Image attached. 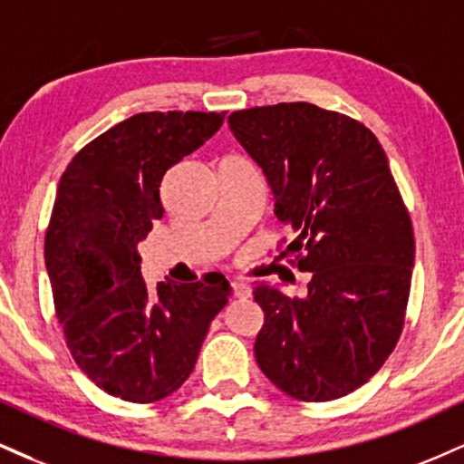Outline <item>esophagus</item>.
<instances>
[{
    "label": "esophagus",
    "instance_id": "1",
    "mask_svg": "<svg viewBox=\"0 0 464 464\" xmlns=\"http://www.w3.org/2000/svg\"><path fill=\"white\" fill-rule=\"evenodd\" d=\"M233 294H236L237 298L246 300V298H250V295H253V289H250L246 281H233Z\"/></svg>",
    "mask_w": 464,
    "mask_h": 464
}]
</instances>
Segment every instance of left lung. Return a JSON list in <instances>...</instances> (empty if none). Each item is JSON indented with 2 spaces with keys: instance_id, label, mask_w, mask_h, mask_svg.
Segmentation results:
<instances>
[{
  "instance_id": "1",
  "label": "left lung",
  "mask_w": 464,
  "mask_h": 464,
  "mask_svg": "<svg viewBox=\"0 0 464 464\" xmlns=\"http://www.w3.org/2000/svg\"><path fill=\"white\" fill-rule=\"evenodd\" d=\"M228 125L292 227L281 256L311 272L306 298L255 287L256 365L295 400L343 398L393 353L409 304L415 237L387 155L362 122L304 102L233 111Z\"/></svg>"
}]
</instances>
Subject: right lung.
Instances as JSON below:
<instances>
[{"instance_id": "1", "label": "right lung", "mask_w": 464, "mask_h": 464, "mask_svg": "<svg viewBox=\"0 0 464 464\" xmlns=\"http://www.w3.org/2000/svg\"><path fill=\"white\" fill-rule=\"evenodd\" d=\"M222 121L225 111H142L88 142L60 179L44 236L55 315L77 367L114 398L149 404L177 392L228 303L218 272L149 292L138 255L164 216L166 170Z\"/></svg>"}]
</instances>
